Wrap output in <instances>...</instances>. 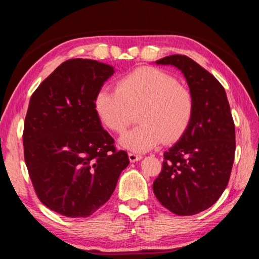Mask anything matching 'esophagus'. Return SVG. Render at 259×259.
I'll list each match as a JSON object with an SVG mask.
<instances>
[{
  "label": "esophagus",
  "mask_w": 259,
  "mask_h": 259,
  "mask_svg": "<svg viewBox=\"0 0 259 259\" xmlns=\"http://www.w3.org/2000/svg\"><path fill=\"white\" fill-rule=\"evenodd\" d=\"M129 160H130V162H136V161H139V160H142L143 159V156L142 155H139V154H136V153H129Z\"/></svg>",
  "instance_id": "34e87169"
}]
</instances>
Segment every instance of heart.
I'll use <instances>...</instances> for the list:
<instances>
[{
  "label": "heart",
  "instance_id": "b5f03b06",
  "mask_svg": "<svg viewBox=\"0 0 259 259\" xmlns=\"http://www.w3.org/2000/svg\"><path fill=\"white\" fill-rule=\"evenodd\" d=\"M95 112L102 123L122 133L138 111L139 125L121 136L120 145L144 153L177 142L186 133L194 115V98L176 77L155 67H140L125 74L117 89L103 87L96 93Z\"/></svg>",
  "mask_w": 259,
  "mask_h": 259
}]
</instances>
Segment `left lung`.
Segmentation results:
<instances>
[{
  "label": "left lung",
  "mask_w": 259,
  "mask_h": 259,
  "mask_svg": "<svg viewBox=\"0 0 259 259\" xmlns=\"http://www.w3.org/2000/svg\"><path fill=\"white\" fill-rule=\"evenodd\" d=\"M182 71L194 98V115L183 137L164 152L153 192L178 216L208 209L230 181L235 153V128L225 89L212 74L187 56L156 60Z\"/></svg>",
  "instance_id": "left-lung-1"
}]
</instances>
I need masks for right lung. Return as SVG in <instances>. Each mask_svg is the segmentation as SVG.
Segmentation results:
<instances>
[{
  "label": "right lung",
  "instance_id": "1",
  "mask_svg": "<svg viewBox=\"0 0 259 259\" xmlns=\"http://www.w3.org/2000/svg\"><path fill=\"white\" fill-rule=\"evenodd\" d=\"M113 74L111 65L69 59L30 97L25 162L37 198L63 216L93 214L111 198L129 164L126 152L116 150L94 107L96 93Z\"/></svg>",
  "mask_w": 259,
  "mask_h": 259
}]
</instances>
